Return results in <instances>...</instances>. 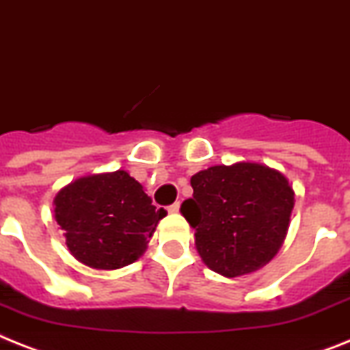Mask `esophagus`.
Wrapping results in <instances>:
<instances>
[{
	"instance_id": "esophagus-1",
	"label": "esophagus",
	"mask_w": 350,
	"mask_h": 350,
	"mask_svg": "<svg viewBox=\"0 0 350 350\" xmlns=\"http://www.w3.org/2000/svg\"><path fill=\"white\" fill-rule=\"evenodd\" d=\"M167 211H169V213H178V211H180V202H174V204H170V206L167 208Z\"/></svg>"
}]
</instances>
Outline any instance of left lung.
<instances>
[{"instance_id": "left-lung-1", "label": "left lung", "mask_w": 350, "mask_h": 350, "mask_svg": "<svg viewBox=\"0 0 350 350\" xmlns=\"http://www.w3.org/2000/svg\"><path fill=\"white\" fill-rule=\"evenodd\" d=\"M181 213L196 230L199 256L217 274H251L278 254L293 210V189L280 170L239 161L199 170Z\"/></svg>"}]
</instances>
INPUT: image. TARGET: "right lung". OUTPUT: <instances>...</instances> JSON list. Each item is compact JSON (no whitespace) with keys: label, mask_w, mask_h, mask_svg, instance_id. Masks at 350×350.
I'll return each mask as SVG.
<instances>
[{"label":"right lung","mask_w":350,"mask_h":350,"mask_svg":"<svg viewBox=\"0 0 350 350\" xmlns=\"http://www.w3.org/2000/svg\"><path fill=\"white\" fill-rule=\"evenodd\" d=\"M151 202L139 181L116 170L78 178L53 204L70 254L90 269L113 270L142 256L167 215Z\"/></svg>","instance_id":"right-lung-1"}]
</instances>
